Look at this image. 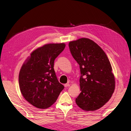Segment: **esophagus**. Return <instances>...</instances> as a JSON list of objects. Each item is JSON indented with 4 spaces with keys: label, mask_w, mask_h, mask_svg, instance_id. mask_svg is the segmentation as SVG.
<instances>
[{
    "label": "esophagus",
    "mask_w": 131,
    "mask_h": 131,
    "mask_svg": "<svg viewBox=\"0 0 131 131\" xmlns=\"http://www.w3.org/2000/svg\"><path fill=\"white\" fill-rule=\"evenodd\" d=\"M64 86H65V87H69L70 86V85L69 84H68V83H67V84H65L64 85Z\"/></svg>",
    "instance_id": "34e87169"
}]
</instances>
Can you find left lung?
<instances>
[{
    "mask_svg": "<svg viewBox=\"0 0 131 131\" xmlns=\"http://www.w3.org/2000/svg\"><path fill=\"white\" fill-rule=\"evenodd\" d=\"M70 50L79 65L81 93L75 99L83 110L95 111L110 99L115 89V78L107 56L97 43L88 38L70 41Z\"/></svg>",
    "mask_w": 131,
    "mask_h": 131,
    "instance_id": "left-lung-1",
    "label": "left lung"
}]
</instances>
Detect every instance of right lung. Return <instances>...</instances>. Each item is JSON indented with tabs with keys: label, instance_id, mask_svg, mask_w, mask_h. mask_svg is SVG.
<instances>
[{
	"label": "right lung",
	"instance_id": "add662e5",
	"mask_svg": "<svg viewBox=\"0 0 131 131\" xmlns=\"http://www.w3.org/2000/svg\"><path fill=\"white\" fill-rule=\"evenodd\" d=\"M65 43H48L33 51L19 74L20 92L29 103L44 109L54 104L64 86L58 80L54 62Z\"/></svg>",
	"mask_w": 131,
	"mask_h": 131
}]
</instances>
